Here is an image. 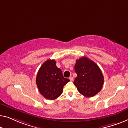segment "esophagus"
I'll return each instance as SVG.
<instances>
[{
    "label": "esophagus",
    "mask_w": 128,
    "mask_h": 128,
    "mask_svg": "<svg viewBox=\"0 0 128 128\" xmlns=\"http://www.w3.org/2000/svg\"><path fill=\"white\" fill-rule=\"evenodd\" d=\"M69 80H71V81H72V80H74V78L72 76H70V78H69Z\"/></svg>",
    "instance_id": "esophagus-1"
}]
</instances>
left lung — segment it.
Segmentation results:
<instances>
[{"label": "left lung", "mask_w": 128, "mask_h": 128, "mask_svg": "<svg viewBox=\"0 0 128 128\" xmlns=\"http://www.w3.org/2000/svg\"><path fill=\"white\" fill-rule=\"evenodd\" d=\"M74 69L77 74L74 84L80 94L90 98L101 90L104 76L98 66L86 57L76 61Z\"/></svg>", "instance_id": "obj_1"}]
</instances>
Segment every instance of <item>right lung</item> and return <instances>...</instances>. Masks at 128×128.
<instances>
[{
    "label": "right lung",
    "mask_w": 128,
    "mask_h": 128,
    "mask_svg": "<svg viewBox=\"0 0 128 128\" xmlns=\"http://www.w3.org/2000/svg\"><path fill=\"white\" fill-rule=\"evenodd\" d=\"M70 80L65 78L54 60L48 59L38 72L36 82L39 92L48 100H54L62 94L65 84Z\"/></svg>",
    "instance_id": "obj_1"
}]
</instances>
